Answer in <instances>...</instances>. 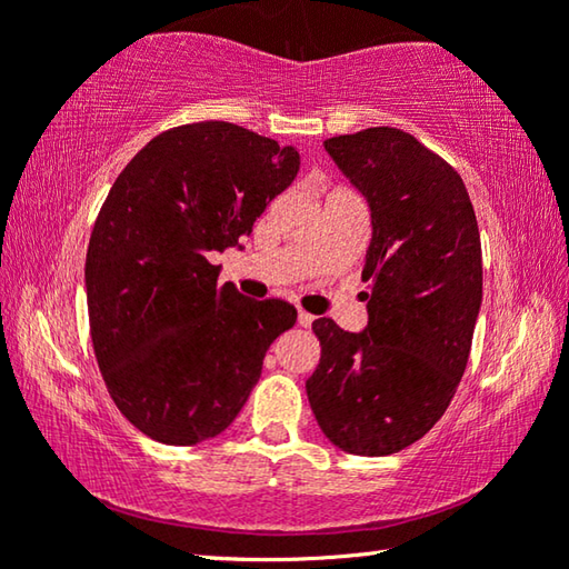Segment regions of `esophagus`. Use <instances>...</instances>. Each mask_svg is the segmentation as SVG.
Segmentation results:
<instances>
[{
	"label": "esophagus",
	"mask_w": 569,
	"mask_h": 569,
	"mask_svg": "<svg viewBox=\"0 0 569 569\" xmlns=\"http://www.w3.org/2000/svg\"><path fill=\"white\" fill-rule=\"evenodd\" d=\"M298 323H301L303 329H308V326L313 323V316H311V313H306V311H298Z\"/></svg>",
	"instance_id": "esophagus-1"
}]
</instances>
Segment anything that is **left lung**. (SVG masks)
<instances>
[{
    "instance_id": "left-lung-1",
    "label": "left lung",
    "mask_w": 569,
    "mask_h": 569,
    "mask_svg": "<svg viewBox=\"0 0 569 569\" xmlns=\"http://www.w3.org/2000/svg\"><path fill=\"white\" fill-rule=\"evenodd\" d=\"M371 210L369 326L316 319L308 403L331 445L387 457L441 419L467 369L481 306L477 216L459 172L413 134L369 128L323 142Z\"/></svg>"
}]
</instances>
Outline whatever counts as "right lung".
Here are the masks:
<instances>
[{
	"instance_id": "1",
	"label": "right lung",
	"mask_w": 569,
	"mask_h": 569,
	"mask_svg": "<svg viewBox=\"0 0 569 569\" xmlns=\"http://www.w3.org/2000/svg\"><path fill=\"white\" fill-rule=\"evenodd\" d=\"M298 166L240 124L192 122L152 138L104 198L84 261L94 356L122 417L160 445L226 431L296 323L281 298L220 286L210 253L240 246Z\"/></svg>"
}]
</instances>
